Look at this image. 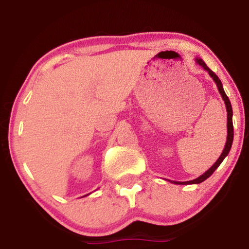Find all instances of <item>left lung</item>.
Returning <instances> with one entry per match:
<instances>
[{
    "label": "left lung",
    "mask_w": 249,
    "mask_h": 249,
    "mask_svg": "<svg viewBox=\"0 0 249 249\" xmlns=\"http://www.w3.org/2000/svg\"><path fill=\"white\" fill-rule=\"evenodd\" d=\"M196 62L199 64L200 67H203L204 69H205L207 72H209V74L211 77L213 78V80L215 81L216 86H217V89H219L221 96H222L224 103H226V107H227V128H228V136H227V142H226V146H224V149L222 152V154L220 155V158L216 160V162L214 163V164L211 166V168L207 170V171L205 173H203L202 176L198 177V178L194 179V180H190V181H185V182H179V181H173L175 183H177V185H192V183H200L203 182L204 180H206L209 177H211L213 175V172L215 171V170L219 168V165L222 163V161L224 160V158L229 154L230 152V148L231 146H232V141H233V124H232V107H231V103L229 101V98H228V96L226 95V93H224V89L222 87V83H221V80L219 79V77L216 76L215 73L213 72L212 70L210 69L209 67L206 66L205 62L202 59H196ZM172 182V181H171Z\"/></svg>",
    "instance_id": "1"
}]
</instances>
